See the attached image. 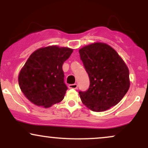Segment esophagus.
Listing matches in <instances>:
<instances>
[{
  "label": "esophagus",
  "mask_w": 148,
  "mask_h": 148,
  "mask_svg": "<svg viewBox=\"0 0 148 148\" xmlns=\"http://www.w3.org/2000/svg\"><path fill=\"white\" fill-rule=\"evenodd\" d=\"M77 87H78V86H77V84H76L69 85V88H70V89H76Z\"/></svg>",
  "instance_id": "obj_1"
}]
</instances>
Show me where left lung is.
I'll list each match as a JSON object with an SVG mask.
<instances>
[{"mask_svg":"<svg viewBox=\"0 0 148 148\" xmlns=\"http://www.w3.org/2000/svg\"><path fill=\"white\" fill-rule=\"evenodd\" d=\"M79 53L90 81L87 91L79 92L82 103L95 112L115 106L130 86V71L123 58L102 42L85 46Z\"/></svg>","mask_w":148,"mask_h":148,"instance_id":"obj_1","label":"left lung"}]
</instances>
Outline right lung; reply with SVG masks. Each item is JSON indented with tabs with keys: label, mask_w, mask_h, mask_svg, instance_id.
Masks as SVG:
<instances>
[{
	"label": "right lung",
	"mask_w": 148,
	"mask_h": 148,
	"mask_svg": "<svg viewBox=\"0 0 148 148\" xmlns=\"http://www.w3.org/2000/svg\"><path fill=\"white\" fill-rule=\"evenodd\" d=\"M73 49L49 46L35 51L18 74V85L25 97L34 104L49 108L63 99L67 87L62 64Z\"/></svg>",
	"instance_id": "right-lung-1"
}]
</instances>
